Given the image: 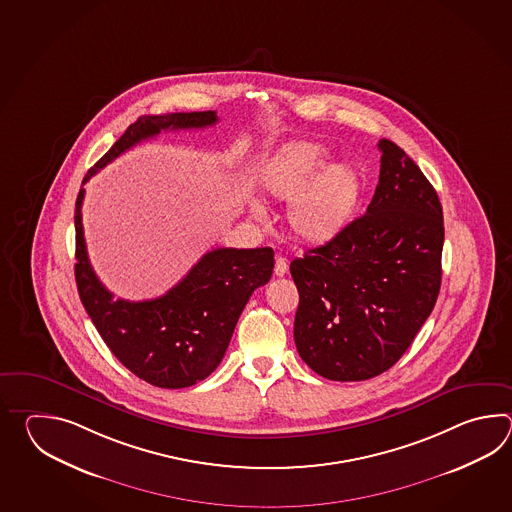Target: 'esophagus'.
<instances>
[{
	"label": "esophagus",
	"mask_w": 512,
	"mask_h": 512,
	"mask_svg": "<svg viewBox=\"0 0 512 512\" xmlns=\"http://www.w3.org/2000/svg\"><path fill=\"white\" fill-rule=\"evenodd\" d=\"M287 269H289L287 260L282 258V256H278V258H276V263H274V274H276V276H285V274H287Z\"/></svg>",
	"instance_id": "obj_1"
}]
</instances>
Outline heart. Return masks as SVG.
Returning a JSON list of instances; mask_svg holds the SVG:
<instances>
[{
  "label": "heart",
  "mask_w": 512,
  "mask_h": 512,
  "mask_svg": "<svg viewBox=\"0 0 512 512\" xmlns=\"http://www.w3.org/2000/svg\"><path fill=\"white\" fill-rule=\"evenodd\" d=\"M331 153L322 144L298 141L283 144L261 168V186L276 203L291 205L287 223L294 238L305 245L338 240L359 216L364 185L349 164H329ZM263 216L260 203L252 205Z\"/></svg>",
  "instance_id": "1"
}]
</instances>
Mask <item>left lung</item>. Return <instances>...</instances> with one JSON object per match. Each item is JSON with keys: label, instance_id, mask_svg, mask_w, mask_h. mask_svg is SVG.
Wrapping results in <instances>:
<instances>
[{"label": "left lung", "instance_id": "8db88e82", "mask_svg": "<svg viewBox=\"0 0 512 512\" xmlns=\"http://www.w3.org/2000/svg\"><path fill=\"white\" fill-rule=\"evenodd\" d=\"M379 185L338 240L291 261L300 294L294 342L329 381L390 370L434 309L441 287L443 208L419 166L379 141Z\"/></svg>", "mask_w": 512, "mask_h": 512}]
</instances>
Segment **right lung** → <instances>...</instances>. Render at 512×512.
<instances>
[{"mask_svg": "<svg viewBox=\"0 0 512 512\" xmlns=\"http://www.w3.org/2000/svg\"><path fill=\"white\" fill-rule=\"evenodd\" d=\"M216 122V111L141 117L87 172L82 185L137 142L161 131L207 128ZM84 194L86 190L80 188L75 207V280L82 305L100 337L122 366L157 388L177 390L207 379L229 348L251 294L271 280L274 251L271 247L214 249L163 296L144 302L115 300L87 258Z\"/></svg>", "mask_w": 512, "mask_h": 512, "instance_id": "obj_1", "label": "right lung"}]
</instances>
